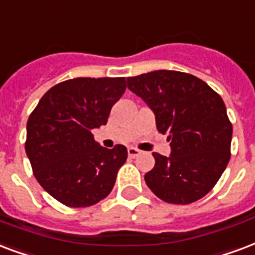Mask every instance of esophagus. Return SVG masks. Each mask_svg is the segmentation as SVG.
Masks as SVG:
<instances>
[{
	"mask_svg": "<svg viewBox=\"0 0 255 255\" xmlns=\"http://www.w3.org/2000/svg\"><path fill=\"white\" fill-rule=\"evenodd\" d=\"M139 153H141V152H139L138 149H135V148H129V149H128V154H129L130 158H135V157L138 156Z\"/></svg>",
	"mask_w": 255,
	"mask_h": 255,
	"instance_id": "obj_1",
	"label": "esophagus"
}]
</instances>
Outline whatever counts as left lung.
I'll return each mask as SVG.
<instances>
[{"instance_id":"obj_1","label":"left lung","mask_w":255,"mask_h":255,"mask_svg":"<svg viewBox=\"0 0 255 255\" xmlns=\"http://www.w3.org/2000/svg\"><path fill=\"white\" fill-rule=\"evenodd\" d=\"M149 106L158 131L168 134L171 154L153 153L145 183L157 198L189 204L207 195L230 160L233 126L226 106L199 78L179 71H153L126 79Z\"/></svg>"}]
</instances>
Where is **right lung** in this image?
I'll return each mask as SVG.
<instances>
[{
  "instance_id": "add662e5",
  "label": "right lung",
  "mask_w": 255,
  "mask_h": 255,
  "mask_svg": "<svg viewBox=\"0 0 255 255\" xmlns=\"http://www.w3.org/2000/svg\"><path fill=\"white\" fill-rule=\"evenodd\" d=\"M125 78H75L44 94L26 124L25 152L40 185L68 207H89L112 192L125 164L124 145L101 146L91 130L106 125Z\"/></svg>"
}]
</instances>
